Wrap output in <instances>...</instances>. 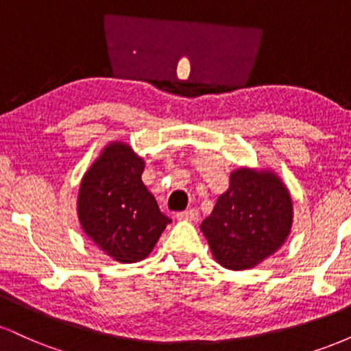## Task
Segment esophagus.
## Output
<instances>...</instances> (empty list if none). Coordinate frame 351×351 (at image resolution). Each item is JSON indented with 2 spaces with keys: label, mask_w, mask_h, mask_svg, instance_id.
Segmentation results:
<instances>
[{
  "label": "esophagus",
  "mask_w": 351,
  "mask_h": 351,
  "mask_svg": "<svg viewBox=\"0 0 351 351\" xmlns=\"http://www.w3.org/2000/svg\"><path fill=\"white\" fill-rule=\"evenodd\" d=\"M176 219H180V221H195V219H198V211H196V209H186V211L176 213Z\"/></svg>",
  "instance_id": "34e87169"
}]
</instances>
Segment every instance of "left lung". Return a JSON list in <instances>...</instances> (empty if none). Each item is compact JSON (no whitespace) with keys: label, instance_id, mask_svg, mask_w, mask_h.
Instances as JSON below:
<instances>
[{"label":"left lung","instance_id":"1","mask_svg":"<svg viewBox=\"0 0 351 351\" xmlns=\"http://www.w3.org/2000/svg\"><path fill=\"white\" fill-rule=\"evenodd\" d=\"M292 216V198L276 173L237 168L199 228L216 263L244 271L279 251L291 232Z\"/></svg>","mask_w":351,"mask_h":351}]
</instances>
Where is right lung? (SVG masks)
Masks as SVG:
<instances>
[{"label":"right lung","instance_id":"obj_1","mask_svg":"<svg viewBox=\"0 0 351 351\" xmlns=\"http://www.w3.org/2000/svg\"><path fill=\"white\" fill-rule=\"evenodd\" d=\"M143 158L130 145L112 142L80 181V226L107 256L123 264L145 259L171 223L143 184Z\"/></svg>","mask_w":351,"mask_h":351}]
</instances>
